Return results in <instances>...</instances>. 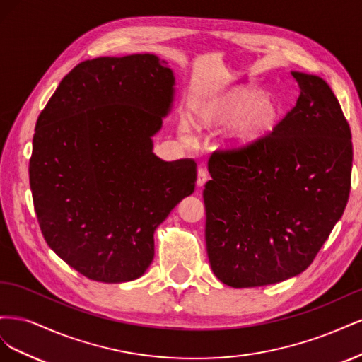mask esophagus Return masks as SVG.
Wrapping results in <instances>:
<instances>
[{"label":"esophagus","instance_id":"1","mask_svg":"<svg viewBox=\"0 0 362 362\" xmlns=\"http://www.w3.org/2000/svg\"><path fill=\"white\" fill-rule=\"evenodd\" d=\"M208 181V172L205 169H199L198 170V181H196V184H198V187H204V184Z\"/></svg>","mask_w":362,"mask_h":362}]
</instances>
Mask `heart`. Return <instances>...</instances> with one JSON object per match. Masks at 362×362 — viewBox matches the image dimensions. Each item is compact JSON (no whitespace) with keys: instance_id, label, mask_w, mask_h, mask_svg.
I'll use <instances>...</instances> for the list:
<instances>
[{"instance_id":"1","label":"heart","mask_w":362,"mask_h":362,"mask_svg":"<svg viewBox=\"0 0 362 362\" xmlns=\"http://www.w3.org/2000/svg\"><path fill=\"white\" fill-rule=\"evenodd\" d=\"M281 119V105L275 98L254 87H240L214 101L201 105L194 113V124L201 129L235 127L234 144L246 146L267 137ZM181 134L190 136L187 124L181 125Z\"/></svg>"}]
</instances>
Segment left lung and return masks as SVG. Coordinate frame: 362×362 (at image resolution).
Listing matches in <instances>:
<instances>
[{"mask_svg": "<svg viewBox=\"0 0 362 362\" xmlns=\"http://www.w3.org/2000/svg\"><path fill=\"white\" fill-rule=\"evenodd\" d=\"M298 103L272 133L216 151L205 184V243L214 275L234 288L299 275L343 216L352 133L329 84L291 72Z\"/></svg>", "mask_w": 362, "mask_h": 362, "instance_id": "obj_1", "label": "left lung"}]
</instances>
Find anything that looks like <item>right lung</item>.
I'll use <instances>...</instances> for the list:
<instances>
[{"label":"right lung","instance_id":"obj_1","mask_svg":"<svg viewBox=\"0 0 362 362\" xmlns=\"http://www.w3.org/2000/svg\"><path fill=\"white\" fill-rule=\"evenodd\" d=\"M173 86L154 54L86 60L39 115L28 169L39 226L86 278L144 275L157 226L194 190L192 158L164 161L152 152Z\"/></svg>","mask_w":362,"mask_h":362}]
</instances>
